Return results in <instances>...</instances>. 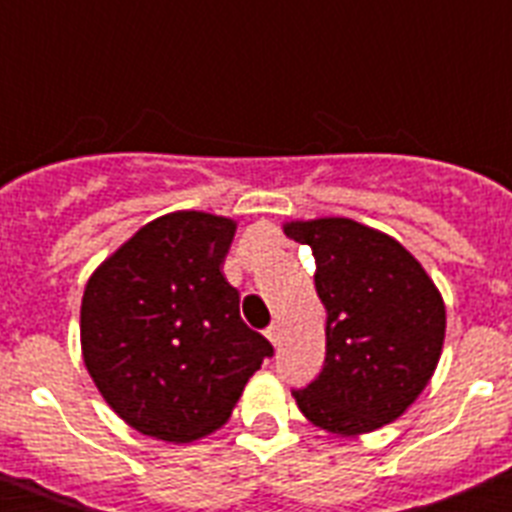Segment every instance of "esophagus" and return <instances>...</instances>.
<instances>
[{"mask_svg": "<svg viewBox=\"0 0 512 512\" xmlns=\"http://www.w3.org/2000/svg\"><path fill=\"white\" fill-rule=\"evenodd\" d=\"M266 338H269V341L274 343V346H279V343H282V333H279V325L277 323L266 328Z\"/></svg>", "mask_w": 512, "mask_h": 512, "instance_id": "obj_1", "label": "esophagus"}]
</instances>
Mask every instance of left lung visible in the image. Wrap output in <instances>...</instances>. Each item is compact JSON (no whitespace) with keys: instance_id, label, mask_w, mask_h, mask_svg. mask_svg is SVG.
Returning <instances> with one entry per match:
<instances>
[{"instance_id":"1","label":"left lung","mask_w":512,"mask_h":512,"mask_svg":"<svg viewBox=\"0 0 512 512\" xmlns=\"http://www.w3.org/2000/svg\"><path fill=\"white\" fill-rule=\"evenodd\" d=\"M315 256V289L328 310L325 364L292 390L307 420L341 436L400 418L438 364L446 307L423 266L395 238L348 217L287 223Z\"/></svg>"}]
</instances>
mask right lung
<instances>
[{
  "mask_svg": "<svg viewBox=\"0 0 512 512\" xmlns=\"http://www.w3.org/2000/svg\"><path fill=\"white\" fill-rule=\"evenodd\" d=\"M228 217L171 212L117 248L84 289L81 351L97 390L135 431L171 443L233 413L274 346L248 328L223 277Z\"/></svg>",
  "mask_w": 512,
  "mask_h": 512,
  "instance_id": "obj_1",
  "label": "right lung"
}]
</instances>
